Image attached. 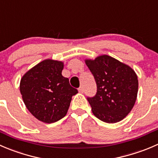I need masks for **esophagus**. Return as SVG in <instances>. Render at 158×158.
Returning <instances> with one entry per match:
<instances>
[{
  "mask_svg": "<svg viewBox=\"0 0 158 158\" xmlns=\"http://www.w3.org/2000/svg\"><path fill=\"white\" fill-rule=\"evenodd\" d=\"M78 90H79L80 93H84V87H83V86H81V87H80L79 88H78Z\"/></svg>",
  "mask_w": 158,
  "mask_h": 158,
  "instance_id": "obj_1",
  "label": "esophagus"
}]
</instances>
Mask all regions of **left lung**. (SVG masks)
I'll list each match as a JSON object with an SVG mask.
<instances>
[{
  "label": "left lung",
  "mask_w": 158,
  "mask_h": 158,
  "mask_svg": "<svg viewBox=\"0 0 158 158\" xmlns=\"http://www.w3.org/2000/svg\"><path fill=\"white\" fill-rule=\"evenodd\" d=\"M97 84V93L87 98L93 114L106 123H117L132 110L138 91V80L128 65L108 55L85 60Z\"/></svg>",
  "instance_id": "8db88e82"
}]
</instances>
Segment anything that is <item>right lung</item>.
<instances>
[{
  "label": "right lung",
  "instance_id": "add662e5",
  "mask_svg": "<svg viewBox=\"0 0 158 158\" xmlns=\"http://www.w3.org/2000/svg\"><path fill=\"white\" fill-rule=\"evenodd\" d=\"M64 63L48 59L37 64L22 77L20 91L27 108L42 122H56L67 114L77 89L62 76Z\"/></svg>",
  "mask_w": 158,
  "mask_h": 158
}]
</instances>
